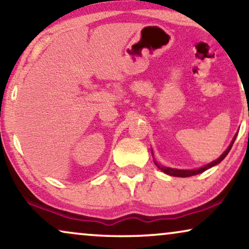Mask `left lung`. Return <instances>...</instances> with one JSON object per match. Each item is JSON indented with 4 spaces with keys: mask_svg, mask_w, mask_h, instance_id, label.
<instances>
[{
    "mask_svg": "<svg viewBox=\"0 0 249 249\" xmlns=\"http://www.w3.org/2000/svg\"><path fill=\"white\" fill-rule=\"evenodd\" d=\"M236 137H237V134L234 135L232 142H230V145L228 146V148L223 152V154L221 155L219 159H216L215 161L209 163V164L202 166V168L194 169V170H180V169H172V168H168V166H163L161 164H159V163L156 162V161H154V163H155V165L158 166L160 170H161V171H163V172L166 173V175H169V176H172V177H181V178H185V177H192V176L198 175V173H202L204 171H206V170L211 169V168H212V166L219 164V163L222 161V160L228 155V153L230 152V149H231V147H232V145H233L234 139H236ZM152 154H153V152H152Z\"/></svg>",
    "mask_w": 249,
    "mask_h": 249,
    "instance_id": "8db88e82",
    "label": "left lung"
}]
</instances>
